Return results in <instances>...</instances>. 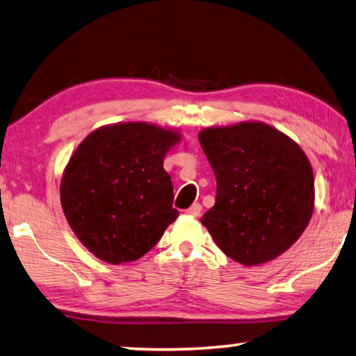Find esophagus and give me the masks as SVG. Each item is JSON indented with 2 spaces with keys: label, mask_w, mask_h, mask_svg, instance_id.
<instances>
[{
  "label": "esophagus",
  "mask_w": 356,
  "mask_h": 356,
  "mask_svg": "<svg viewBox=\"0 0 356 356\" xmlns=\"http://www.w3.org/2000/svg\"><path fill=\"white\" fill-rule=\"evenodd\" d=\"M200 212H201V204H200V203H193V204L190 206V208L187 209V214L192 216V217H198Z\"/></svg>",
  "instance_id": "34e87169"
}]
</instances>
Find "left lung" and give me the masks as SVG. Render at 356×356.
Wrapping results in <instances>:
<instances>
[{"label": "left lung", "mask_w": 356, "mask_h": 356, "mask_svg": "<svg viewBox=\"0 0 356 356\" xmlns=\"http://www.w3.org/2000/svg\"><path fill=\"white\" fill-rule=\"evenodd\" d=\"M201 148L216 174V204L201 217L235 262L273 261L299 240L315 208L309 158L277 127L261 121L206 127Z\"/></svg>", "instance_id": "obj_1"}]
</instances>
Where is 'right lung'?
<instances>
[{
  "mask_svg": "<svg viewBox=\"0 0 356 356\" xmlns=\"http://www.w3.org/2000/svg\"><path fill=\"white\" fill-rule=\"evenodd\" d=\"M179 142V131L134 121L99 127L73 152L60 182L62 209L100 261H137L179 217L163 168Z\"/></svg>",
  "mask_w": 356,
  "mask_h": 356,
  "instance_id": "add662e5",
  "label": "right lung"
}]
</instances>
